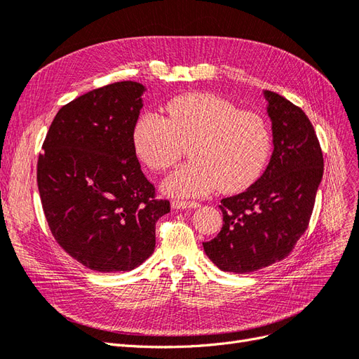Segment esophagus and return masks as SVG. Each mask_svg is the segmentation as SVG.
I'll return each mask as SVG.
<instances>
[{"instance_id":"1","label":"esophagus","mask_w":359,"mask_h":359,"mask_svg":"<svg viewBox=\"0 0 359 359\" xmlns=\"http://www.w3.org/2000/svg\"><path fill=\"white\" fill-rule=\"evenodd\" d=\"M171 208L176 210H185V209H197L200 204L196 201H182V200H174L171 203Z\"/></svg>"}]
</instances>
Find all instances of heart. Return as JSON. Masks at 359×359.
I'll return each mask as SVG.
<instances>
[{"mask_svg":"<svg viewBox=\"0 0 359 359\" xmlns=\"http://www.w3.org/2000/svg\"><path fill=\"white\" fill-rule=\"evenodd\" d=\"M165 111L167 117L153 111L138 117L134 144L140 159L156 171L171 168L189 146L191 162L162 183L168 196L234 192L259 177L271 151V132L259 114L209 93L179 96Z\"/></svg>","mask_w":359,"mask_h":359,"instance_id":"b5f03b06","label":"heart"}]
</instances>
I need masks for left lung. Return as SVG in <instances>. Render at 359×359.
Masks as SVG:
<instances>
[{
  "label": "left lung",
  "instance_id": "obj_1",
  "mask_svg": "<svg viewBox=\"0 0 359 359\" xmlns=\"http://www.w3.org/2000/svg\"><path fill=\"white\" fill-rule=\"evenodd\" d=\"M273 151L259 180L222 198V229L203 243L221 271L248 273L287 257L309 227L323 176V155L305 112L264 90Z\"/></svg>",
  "mask_w": 359,
  "mask_h": 359
}]
</instances>
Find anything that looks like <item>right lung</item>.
Masks as SVG:
<instances>
[{"label":"right lung","mask_w":359,"mask_h":359,"mask_svg":"<svg viewBox=\"0 0 359 359\" xmlns=\"http://www.w3.org/2000/svg\"><path fill=\"white\" fill-rule=\"evenodd\" d=\"M144 91L121 81L69 102L39 155L37 187L50 233L91 271L138 268L155 251L156 221L170 212L137 159L134 128Z\"/></svg>","instance_id":"right-lung-1"}]
</instances>
